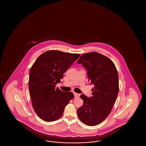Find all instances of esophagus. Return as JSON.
Instances as JSON below:
<instances>
[{"label": "esophagus", "instance_id": "obj_1", "mask_svg": "<svg viewBox=\"0 0 146 146\" xmlns=\"http://www.w3.org/2000/svg\"><path fill=\"white\" fill-rule=\"evenodd\" d=\"M73 94H74L75 97H79V96H80V94H78V93H76V92H73Z\"/></svg>", "mask_w": 146, "mask_h": 146}]
</instances>
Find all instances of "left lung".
<instances>
[{
  "label": "left lung",
  "mask_w": 146,
  "mask_h": 146,
  "mask_svg": "<svg viewBox=\"0 0 146 146\" xmlns=\"http://www.w3.org/2000/svg\"><path fill=\"white\" fill-rule=\"evenodd\" d=\"M77 63L86 69L94 85L92 97L80 95L84 103L77 110L78 116L84 124L95 126L109 115L116 101L119 90L117 70L110 58L97 52L84 54Z\"/></svg>",
  "instance_id": "left-lung-1"
}]
</instances>
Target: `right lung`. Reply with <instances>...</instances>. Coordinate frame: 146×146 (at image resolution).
<instances>
[{"mask_svg":"<svg viewBox=\"0 0 146 146\" xmlns=\"http://www.w3.org/2000/svg\"><path fill=\"white\" fill-rule=\"evenodd\" d=\"M79 56L49 50L39 56L32 65L29 72V91L32 107L42 120L51 122L58 119L66 106L74 97L72 92H63L55 86Z\"/></svg>","mask_w":146,"mask_h":146,"instance_id":"1","label":"right lung"}]
</instances>
